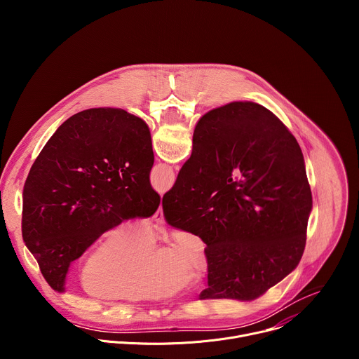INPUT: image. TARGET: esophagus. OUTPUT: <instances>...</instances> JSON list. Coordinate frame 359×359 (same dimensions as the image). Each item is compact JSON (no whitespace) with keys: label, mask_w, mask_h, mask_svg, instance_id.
<instances>
[{"label":"esophagus","mask_w":359,"mask_h":359,"mask_svg":"<svg viewBox=\"0 0 359 359\" xmlns=\"http://www.w3.org/2000/svg\"><path fill=\"white\" fill-rule=\"evenodd\" d=\"M153 220H155L156 223H163L165 217H163V209H162V206H159V209L156 210V213L153 215Z\"/></svg>","instance_id":"34e87169"}]
</instances>
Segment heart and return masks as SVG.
<instances>
[{"label":"heart","instance_id":"1","mask_svg":"<svg viewBox=\"0 0 359 359\" xmlns=\"http://www.w3.org/2000/svg\"><path fill=\"white\" fill-rule=\"evenodd\" d=\"M149 226L122 222L99 237L79 267V285L92 297L150 301L179 294L190 284L189 271L203 273L206 259L196 238L177 231L165 250Z\"/></svg>","mask_w":359,"mask_h":359}]
</instances>
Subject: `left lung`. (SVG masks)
<instances>
[{
	"label": "left lung",
	"mask_w": 359,
	"mask_h": 359,
	"mask_svg": "<svg viewBox=\"0 0 359 359\" xmlns=\"http://www.w3.org/2000/svg\"><path fill=\"white\" fill-rule=\"evenodd\" d=\"M144 121L115 108L67 119L34 162L22 193V238L50 288L64 292L71 263L100 234L161 204Z\"/></svg>",
	"instance_id": "obj_1"
}]
</instances>
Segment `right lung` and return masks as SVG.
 Masks as SVG:
<instances>
[{
	"label": "right lung",
	"mask_w": 359,
	"mask_h": 359,
	"mask_svg": "<svg viewBox=\"0 0 359 359\" xmlns=\"http://www.w3.org/2000/svg\"><path fill=\"white\" fill-rule=\"evenodd\" d=\"M162 206L168 224L206 244L200 299L251 301L298 266L313 196L285 125L259 104L231 102L197 122Z\"/></svg>",
	"instance_id": "right-lung-1"
}]
</instances>
